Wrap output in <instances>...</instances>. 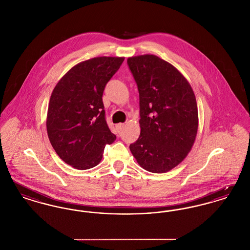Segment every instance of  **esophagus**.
<instances>
[{"label":"esophagus","mask_w":250,"mask_h":250,"mask_svg":"<svg viewBox=\"0 0 250 250\" xmlns=\"http://www.w3.org/2000/svg\"><path fill=\"white\" fill-rule=\"evenodd\" d=\"M124 127H125V124H118L117 125H116V128H117V130L122 131V129H124Z\"/></svg>","instance_id":"1"}]
</instances>
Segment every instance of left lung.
Returning a JSON list of instances; mask_svg holds the SVG:
<instances>
[{
  "instance_id": "8db88e82",
  "label": "left lung",
  "mask_w": 250,
  "mask_h": 250,
  "mask_svg": "<svg viewBox=\"0 0 250 250\" xmlns=\"http://www.w3.org/2000/svg\"><path fill=\"white\" fill-rule=\"evenodd\" d=\"M140 94L139 139L131 153L144 169L163 173L189 153L198 131V107L190 84L169 62L145 54L127 59Z\"/></svg>"
}]
</instances>
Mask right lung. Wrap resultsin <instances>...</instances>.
I'll list each match as a JSON object with an SVG mask.
<instances>
[{
    "mask_svg": "<svg viewBox=\"0 0 250 250\" xmlns=\"http://www.w3.org/2000/svg\"><path fill=\"white\" fill-rule=\"evenodd\" d=\"M124 60L104 56L82 62L60 80L51 94L48 139L60 158L75 168L98 165L105 146L116 139L108 128L102 96Z\"/></svg>",
    "mask_w": 250,
    "mask_h": 250,
    "instance_id": "obj_1",
    "label": "right lung"
}]
</instances>
